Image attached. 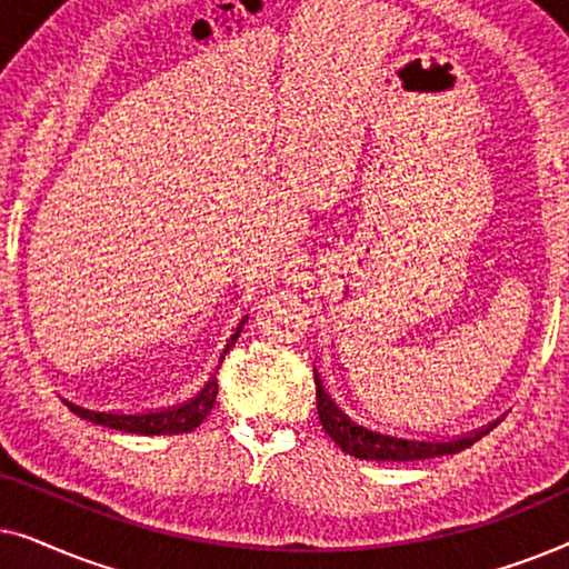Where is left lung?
I'll list each match as a JSON object with an SVG mask.
<instances>
[{
    "label": "left lung",
    "instance_id": "left-lung-1",
    "mask_svg": "<svg viewBox=\"0 0 569 569\" xmlns=\"http://www.w3.org/2000/svg\"><path fill=\"white\" fill-rule=\"evenodd\" d=\"M313 376H316L318 419H321L326 435H329V438L337 442L345 453L355 458H365V461H422V458H435V456H453V453H461L463 448L473 446V442L485 438L492 427H497V422H492L481 427V430H473L453 440H409V438H396V435L376 432V430H368V427L360 422H355L352 417L345 415V411L333 403L316 368H313Z\"/></svg>",
    "mask_w": 569,
    "mask_h": 569
}]
</instances>
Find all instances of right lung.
<instances>
[{
    "mask_svg": "<svg viewBox=\"0 0 569 569\" xmlns=\"http://www.w3.org/2000/svg\"><path fill=\"white\" fill-rule=\"evenodd\" d=\"M246 321H248V316L238 323V329L230 337L228 347L222 349L220 365L224 360V355L230 352V347L236 345V339L240 337V331H243ZM220 365H217V370H220ZM214 399H217V372L207 380L204 388H201V391L186 403H178V407H168V409H158V411H142V415H123V411H92V409L77 407V403L67 401V399H61V401H64L77 417L88 419V422L111 427V430H121V432H131V435H181V432L197 430V427L204 422L207 415L214 407Z\"/></svg>",
    "mask_w": 569,
    "mask_h": 569,
    "instance_id": "add662e5",
    "label": "right lung"
}]
</instances>
